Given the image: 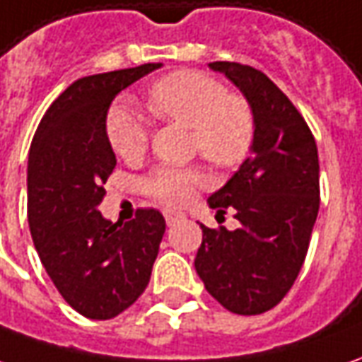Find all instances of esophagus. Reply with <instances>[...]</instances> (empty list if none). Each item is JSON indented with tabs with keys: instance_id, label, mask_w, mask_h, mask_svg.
I'll return each instance as SVG.
<instances>
[{
	"instance_id": "obj_1",
	"label": "esophagus",
	"mask_w": 362,
	"mask_h": 362,
	"mask_svg": "<svg viewBox=\"0 0 362 362\" xmlns=\"http://www.w3.org/2000/svg\"><path fill=\"white\" fill-rule=\"evenodd\" d=\"M164 218H166V223H168V226H174L176 222L184 220V214L170 212V210H166V212H164Z\"/></svg>"
}]
</instances>
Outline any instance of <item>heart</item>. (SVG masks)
Here are the masks:
<instances>
[{
    "label": "heart",
    "instance_id": "heart-1",
    "mask_svg": "<svg viewBox=\"0 0 362 362\" xmlns=\"http://www.w3.org/2000/svg\"><path fill=\"white\" fill-rule=\"evenodd\" d=\"M148 109L164 120L192 129L194 148L222 168H232L247 156L253 142V112L250 103L228 93L222 81L200 71H176L156 81L146 93ZM110 148L122 160H140L148 150L150 136L144 120L127 105H115L105 122ZM208 184L198 166L162 164L142 180L144 194L166 208H182Z\"/></svg>",
    "mask_w": 362,
    "mask_h": 362
}]
</instances>
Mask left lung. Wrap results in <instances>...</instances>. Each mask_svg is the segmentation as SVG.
Segmentation results:
<instances>
[{
  "instance_id": "1",
  "label": "left lung",
  "mask_w": 362,
  "mask_h": 362,
  "mask_svg": "<svg viewBox=\"0 0 362 362\" xmlns=\"http://www.w3.org/2000/svg\"><path fill=\"white\" fill-rule=\"evenodd\" d=\"M242 90L253 112L252 154L208 198L238 230L200 223L196 272L218 303L259 315L284 299L301 272L319 214V154L311 129L281 88L250 65L214 61Z\"/></svg>"
}]
</instances>
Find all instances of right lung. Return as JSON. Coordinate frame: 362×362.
<instances>
[{"label":"right lung","instance_id":"right-lung-1","mask_svg":"<svg viewBox=\"0 0 362 362\" xmlns=\"http://www.w3.org/2000/svg\"><path fill=\"white\" fill-rule=\"evenodd\" d=\"M160 67L132 69L75 81L47 109L27 164V218L45 272L77 313L112 319L144 293L166 222L140 208L112 223L97 206L117 166L107 139V110L122 88Z\"/></svg>","mask_w":362,"mask_h":362}]
</instances>
